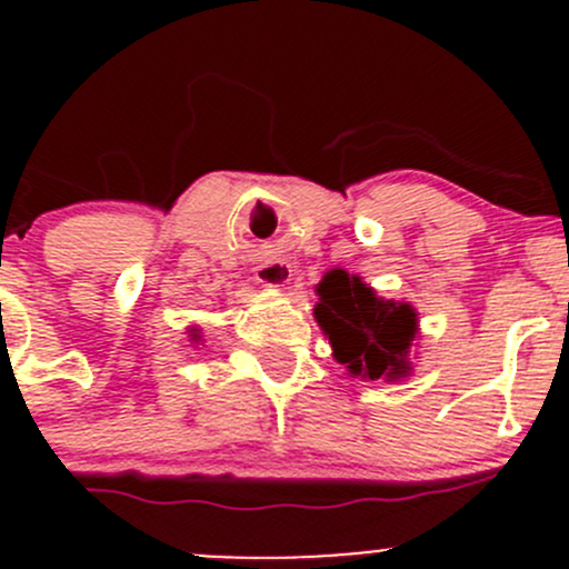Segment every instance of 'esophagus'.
<instances>
[{
    "label": "esophagus",
    "instance_id": "obj_1",
    "mask_svg": "<svg viewBox=\"0 0 569 569\" xmlns=\"http://www.w3.org/2000/svg\"><path fill=\"white\" fill-rule=\"evenodd\" d=\"M258 283L263 286H283L291 280V263L286 258H269L256 269Z\"/></svg>",
    "mask_w": 569,
    "mask_h": 569
}]
</instances>
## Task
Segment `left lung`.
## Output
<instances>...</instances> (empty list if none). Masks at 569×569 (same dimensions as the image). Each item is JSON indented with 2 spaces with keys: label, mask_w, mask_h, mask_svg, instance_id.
<instances>
[{
  "label": "left lung",
  "mask_w": 569,
  "mask_h": 569,
  "mask_svg": "<svg viewBox=\"0 0 569 569\" xmlns=\"http://www.w3.org/2000/svg\"><path fill=\"white\" fill-rule=\"evenodd\" d=\"M330 336L332 355L352 375L380 380L407 371V352L416 341V311L407 302L380 300L360 278L336 269L319 283L313 308Z\"/></svg>",
  "instance_id": "8db88e82"
}]
</instances>
